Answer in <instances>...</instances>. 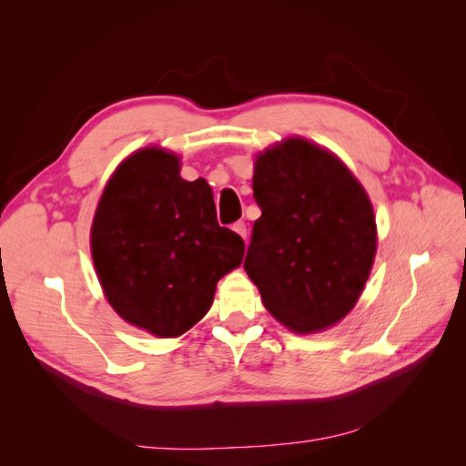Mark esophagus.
Masks as SVG:
<instances>
[{
  "mask_svg": "<svg viewBox=\"0 0 466 466\" xmlns=\"http://www.w3.org/2000/svg\"><path fill=\"white\" fill-rule=\"evenodd\" d=\"M233 231H235L237 235H241L243 238H247V225H245V221L233 223Z\"/></svg>",
  "mask_w": 466,
  "mask_h": 466,
  "instance_id": "34e87169",
  "label": "esophagus"
}]
</instances>
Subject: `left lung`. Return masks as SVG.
Masks as SVG:
<instances>
[{
  "label": "left lung",
  "instance_id": "obj_1",
  "mask_svg": "<svg viewBox=\"0 0 466 466\" xmlns=\"http://www.w3.org/2000/svg\"><path fill=\"white\" fill-rule=\"evenodd\" d=\"M252 190L262 216L243 266L264 307L298 334L340 322L377 250L368 192L334 153L303 137L258 153Z\"/></svg>",
  "mask_w": 466,
  "mask_h": 466
}]
</instances>
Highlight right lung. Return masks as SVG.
Listing matches in <instances>:
<instances>
[{"mask_svg": "<svg viewBox=\"0 0 466 466\" xmlns=\"http://www.w3.org/2000/svg\"><path fill=\"white\" fill-rule=\"evenodd\" d=\"M91 255L105 298L126 322L175 338L209 311L218 281L241 266L245 243L219 228L204 178L185 180L175 153L144 147L106 182Z\"/></svg>", "mask_w": 466, "mask_h": 466, "instance_id": "add662e5", "label": "right lung"}]
</instances>
